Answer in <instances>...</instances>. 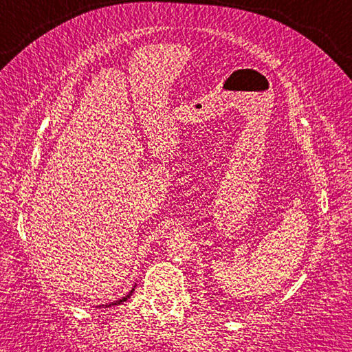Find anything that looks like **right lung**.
Segmentation results:
<instances>
[{"mask_svg":"<svg viewBox=\"0 0 352 352\" xmlns=\"http://www.w3.org/2000/svg\"><path fill=\"white\" fill-rule=\"evenodd\" d=\"M135 287L136 285H133L132 287V290L129 292V294L126 295V296H122V298H119V300H116V301H111V302H107V305H100V306H98V307H113V306H118V305H122L124 301H127L130 296H132V294L135 292Z\"/></svg>","mask_w":352,"mask_h":352,"instance_id":"right-lung-1","label":"right lung"}]
</instances>
